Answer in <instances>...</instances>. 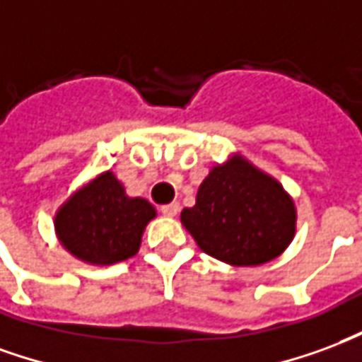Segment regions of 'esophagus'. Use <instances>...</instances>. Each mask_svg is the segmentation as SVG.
<instances>
[{"label": "esophagus", "instance_id": "34e87169", "mask_svg": "<svg viewBox=\"0 0 362 362\" xmlns=\"http://www.w3.org/2000/svg\"><path fill=\"white\" fill-rule=\"evenodd\" d=\"M179 202H171V204H163L160 210H162L163 216H177L179 214Z\"/></svg>", "mask_w": 362, "mask_h": 362}]
</instances>
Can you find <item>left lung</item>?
Wrapping results in <instances>:
<instances>
[{"label": "left lung", "mask_w": 362, "mask_h": 362, "mask_svg": "<svg viewBox=\"0 0 362 362\" xmlns=\"http://www.w3.org/2000/svg\"><path fill=\"white\" fill-rule=\"evenodd\" d=\"M181 221L210 257L233 266L264 264L295 233V206L284 187L239 158L218 165L200 185Z\"/></svg>", "instance_id": "8db88e82"}]
</instances>
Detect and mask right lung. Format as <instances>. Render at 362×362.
I'll use <instances>...</instances> for the list:
<instances>
[{
	"instance_id": "1",
	"label": "right lung",
	"mask_w": 362,
	"mask_h": 362,
	"mask_svg": "<svg viewBox=\"0 0 362 362\" xmlns=\"http://www.w3.org/2000/svg\"><path fill=\"white\" fill-rule=\"evenodd\" d=\"M154 216L148 200L129 199L107 171L63 204L55 216V231L76 258L115 264L136 255L142 231Z\"/></svg>"
}]
</instances>
